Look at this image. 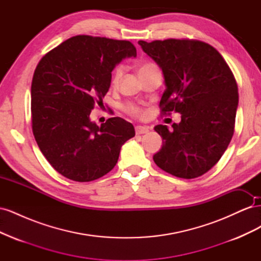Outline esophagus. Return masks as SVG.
Returning <instances> with one entry per match:
<instances>
[{
  "label": "esophagus",
  "instance_id": "esophagus-1",
  "mask_svg": "<svg viewBox=\"0 0 261 261\" xmlns=\"http://www.w3.org/2000/svg\"><path fill=\"white\" fill-rule=\"evenodd\" d=\"M136 135H141V134H147L149 132V128L146 126H136L135 127Z\"/></svg>",
  "mask_w": 261,
  "mask_h": 261
}]
</instances>
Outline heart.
<instances>
[{
  "mask_svg": "<svg viewBox=\"0 0 261 261\" xmlns=\"http://www.w3.org/2000/svg\"><path fill=\"white\" fill-rule=\"evenodd\" d=\"M154 68H156V66L154 64H152V63L146 62V63H144V64L140 65V67H139V75H143L145 73H148V72H150V70H152ZM123 72H124L123 65H117L115 67L114 72L112 74V78H111L112 85L116 86L118 83H120L121 78L123 76ZM126 111H127L130 115L135 116V117H145L147 115L146 109H144L143 107H140V106H137V105H133V103L126 106Z\"/></svg>",
  "mask_w": 261,
  "mask_h": 261,
  "instance_id": "obj_1",
  "label": "heart"
}]
</instances>
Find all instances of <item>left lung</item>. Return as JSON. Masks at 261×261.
Here are the masks:
<instances>
[{"label": "left lung", "instance_id": "1", "mask_svg": "<svg viewBox=\"0 0 261 261\" xmlns=\"http://www.w3.org/2000/svg\"><path fill=\"white\" fill-rule=\"evenodd\" d=\"M138 43L162 69L167 89L161 114H181L173 130L154 127L163 145L153 161L176 177L201 176L221 159L234 134L239 91L232 70L212 45L199 40Z\"/></svg>", "mask_w": 261, "mask_h": 261}]
</instances>
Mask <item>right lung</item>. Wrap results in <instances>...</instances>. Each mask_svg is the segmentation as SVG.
Returning a JSON list of instances; mask_svg holds the SVG:
<instances>
[{
	"instance_id": "add662e5",
	"label": "right lung",
	"mask_w": 261,
	"mask_h": 261,
	"mask_svg": "<svg viewBox=\"0 0 261 261\" xmlns=\"http://www.w3.org/2000/svg\"><path fill=\"white\" fill-rule=\"evenodd\" d=\"M136 55L129 41L80 35L38 63L31 126L45 159L63 176L75 181L102 177L115 167L125 141L135 136L134 126L121 117L98 126L89 116L94 106H103L115 65Z\"/></svg>"
}]
</instances>
